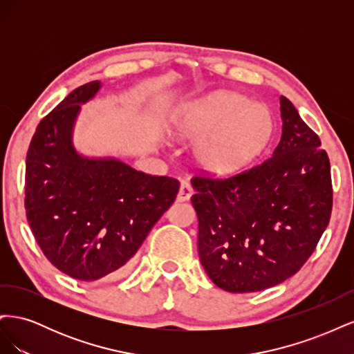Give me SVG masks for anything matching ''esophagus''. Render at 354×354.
I'll use <instances>...</instances> for the list:
<instances>
[{"mask_svg":"<svg viewBox=\"0 0 354 354\" xmlns=\"http://www.w3.org/2000/svg\"><path fill=\"white\" fill-rule=\"evenodd\" d=\"M192 194H194V189H192L190 183L186 180H183L180 183V189H178V194H177V201L183 202V201H189Z\"/></svg>","mask_w":354,"mask_h":354,"instance_id":"34e87169","label":"esophagus"}]
</instances>
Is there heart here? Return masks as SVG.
<instances>
[{
    "mask_svg": "<svg viewBox=\"0 0 354 354\" xmlns=\"http://www.w3.org/2000/svg\"><path fill=\"white\" fill-rule=\"evenodd\" d=\"M176 128L187 140L204 137L196 149L203 168L214 174H232L266 151L274 134V120L267 106L218 90L180 108Z\"/></svg>",
    "mask_w": 354,
    "mask_h": 354,
    "instance_id": "1",
    "label": "heart"
}]
</instances>
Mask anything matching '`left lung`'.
<instances>
[{
    "label": "left lung",
    "instance_id": "8db88e82",
    "mask_svg": "<svg viewBox=\"0 0 354 354\" xmlns=\"http://www.w3.org/2000/svg\"><path fill=\"white\" fill-rule=\"evenodd\" d=\"M281 116V142L261 164L226 178H192L199 259L224 291L255 292L286 281L330 218L328 153L283 95Z\"/></svg>",
    "mask_w": 354,
    "mask_h": 354
}]
</instances>
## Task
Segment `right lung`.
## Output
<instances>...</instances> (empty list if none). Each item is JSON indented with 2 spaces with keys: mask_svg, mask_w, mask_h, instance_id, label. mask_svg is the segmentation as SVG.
I'll list each match as a JSON object with an SVG mask.
<instances>
[{
  "mask_svg": "<svg viewBox=\"0 0 354 354\" xmlns=\"http://www.w3.org/2000/svg\"><path fill=\"white\" fill-rule=\"evenodd\" d=\"M99 88V81L81 85L42 118L25 174L26 218L41 251L60 272L87 282L128 269L180 187L176 178L75 151L80 104Z\"/></svg>",
  "mask_w": 354,
  "mask_h": 354,
  "instance_id": "obj_1",
  "label": "right lung"
}]
</instances>
